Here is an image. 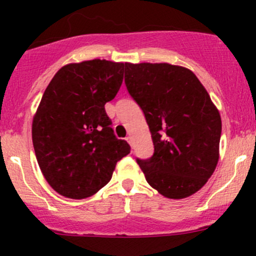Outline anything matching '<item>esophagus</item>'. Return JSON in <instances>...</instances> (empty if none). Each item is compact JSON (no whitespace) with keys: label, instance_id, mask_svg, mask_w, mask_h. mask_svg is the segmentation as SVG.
Masks as SVG:
<instances>
[{"label":"esophagus","instance_id":"esophagus-1","mask_svg":"<svg viewBox=\"0 0 256 256\" xmlns=\"http://www.w3.org/2000/svg\"><path fill=\"white\" fill-rule=\"evenodd\" d=\"M126 140H128V142L130 144L131 147H134V138H132V136H128V138H126Z\"/></svg>","mask_w":256,"mask_h":256}]
</instances>
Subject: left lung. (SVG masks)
<instances>
[{
    "label": "left lung",
    "instance_id": "left-lung-1",
    "mask_svg": "<svg viewBox=\"0 0 256 256\" xmlns=\"http://www.w3.org/2000/svg\"><path fill=\"white\" fill-rule=\"evenodd\" d=\"M125 84L144 112L154 142L150 158H136L147 183L167 198L190 197L218 164V109L194 73L183 66L128 64Z\"/></svg>",
    "mask_w": 256,
    "mask_h": 256
}]
</instances>
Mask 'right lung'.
<instances>
[{
  "instance_id": "obj_1",
  "label": "right lung",
  "mask_w": 256,
  "mask_h": 256,
  "mask_svg": "<svg viewBox=\"0 0 256 256\" xmlns=\"http://www.w3.org/2000/svg\"><path fill=\"white\" fill-rule=\"evenodd\" d=\"M128 63L92 59L64 66L43 94L32 124L38 164L59 194L82 200L112 180L130 144L116 138L105 104L118 94Z\"/></svg>"
}]
</instances>
